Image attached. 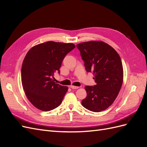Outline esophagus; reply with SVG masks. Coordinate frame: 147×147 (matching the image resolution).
Masks as SVG:
<instances>
[{"mask_svg":"<svg viewBox=\"0 0 147 147\" xmlns=\"http://www.w3.org/2000/svg\"><path fill=\"white\" fill-rule=\"evenodd\" d=\"M70 88H72V89H73V90H76V89H78L79 87L78 86H70Z\"/></svg>","mask_w":147,"mask_h":147,"instance_id":"esophagus-1","label":"esophagus"}]
</instances>
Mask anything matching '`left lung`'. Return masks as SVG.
Here are the masks:
<instances>
[{
  "label": "left lung",
  "mask_w": 147,
  "mask_h": 147,
  "mask_svg": "<svg viewBox=\"0 0 147 147\" xmlns=\"http://www.w3.org/2000/svg\"><path fill=\"white\" fill-rule=\"evenodd\" d=\"M86 72L94 75L96 84L86 86L87 96L82 101L84 108L94 112L105 110L116 99L123 81L121 58L114 48L102 41L77 44Z\"/></svg>",
  "instance_id": "obj_1"
}]
</instances>
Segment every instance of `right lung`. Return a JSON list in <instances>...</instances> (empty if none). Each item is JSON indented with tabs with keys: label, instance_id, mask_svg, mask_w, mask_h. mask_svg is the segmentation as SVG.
I'll return each mask as SVG.
<instances>
[{
	"label": "right lung",
	"instance_id": "right-lung-1",
	"mask_svg": "<svg viewBox=\"0 0 147 147\" xmlns=\"http://www.w3.org/2000/svg\"><path fill=\"white\" fill-rule=\"evenodd\" d=\"M75 48L73 43L49 41L31 48L21 68V82L28 100L35 107L48 112L62 103L68 87L54 82L64 57Z\"/></svg>",
	"mask_w": 147,
	"mask_h": 147
}]
</instances>
